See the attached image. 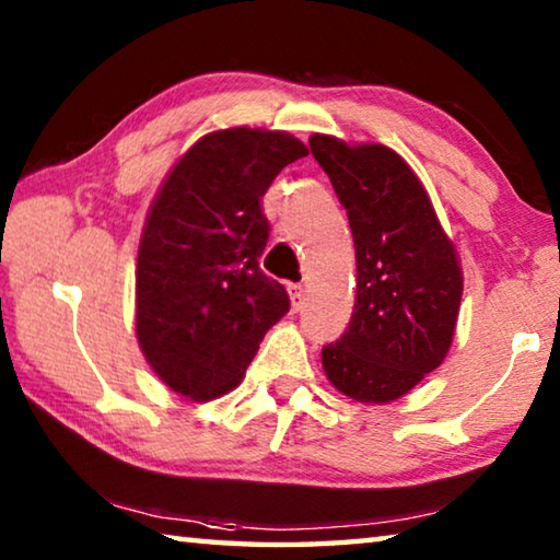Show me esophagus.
Segmentation results:
<instances>
[{
	"mask_svg": "<svg viewBox=\"0 0 560 560\" xmlns=\"http://www.w3.org/2000/svg\"><path fill=\"white\" fill-rule=\"evenodd\" d=\"M289 299L293 311H301L306 306V291H303L301 283H289Z\"/></svg>",
	"mask_w": 560,
	"mask_h": 560,
	"instance_id": "obj_1",
	"label": "esophagus"
}]
</instances>
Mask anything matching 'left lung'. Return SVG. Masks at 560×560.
<instances>
[{
	"label": "left lung",
	"instance_id": "8db88e82",
	"mask_svg": "<svg viewBox=\"0 0 560 560\" xmlns=\"http://www.w3.org/2000/svg\"><path fill=\"white\" fill-rule=\"evenodd\" d=\"M346 207L355 244V306L320 350L328 381L360 402H390L447 355L462 301L450 236L410 165L385 145L308 138Z\"/></svg>",
	"mask_w": 560,
	"mask_h": 560
}]
</instances>
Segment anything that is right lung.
I'll use <instances>...</instances> for the list:
<instances>
[{
  "label": "right lung",
  "instance_id": "right-lung-1",
  "mask_svg": "<svg viewBox=\"0 0 560 560\" xmlns=\"http://www.w3.org/2000/svg\"><path fill=\"white\" fill-rule=\"evenodd\" d=\"M308 150L289 132L217 130L170 170L150 205L136 269V334L170 390L212 400L240 385L289 293L259 269L261 197Z\"/></svg>",
  "mask_w": 560,
  "mask_h": 560
}]
</instances>
